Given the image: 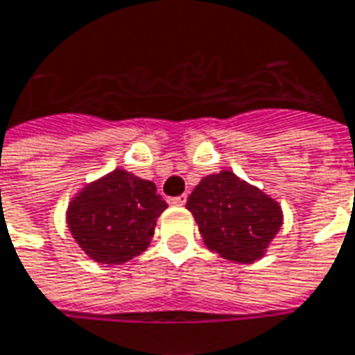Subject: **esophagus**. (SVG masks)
<instances>
[{
    "mask_svg": "<svg viewBox=\"0 0 355 355\" xmlns=\"http://www.w3.org/2000/svg\"><path fill=\"white\" fill-rule=\"evenodd\" d=\"M168 204H173V206H184L187 204V194H180V196H175L168 200Z\"/></svg>",
    "mask_w": 355,
    "mask_h": 355,
    "instance_id": "34e87169",
    "label": "esophagus"
}]
</instances>
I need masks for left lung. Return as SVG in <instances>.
<instances>
[{"label": "left lung", "instance_id": "obj_1", "mask_svg": "<svg viewBox=\"0 0 355 355\" xmlns=\"http://www.w3.org/2000/svg\"><path fill=\"white\" fill-rule=\"evenodd\" d=\"M208 248L235 262H254L282 227V209L231 171L209 175L188 196Z\"/></svg>", "mask_w": 355, "mask_h": 355}]
</instances>
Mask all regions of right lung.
<instances>
[{
    "instance_id": "right-lung-1",
    "label": "right lung",
    "mask_w": 355,
    "mask_h": 355,
    "mask_svg": "<svg viewBox=\"0 0 355 355\" xmlns=\"http://www.w3.org/2000/svg\"><path fill=\"white\" fill-rule=\"evenodd\" d=\"M167 202L151 180L114 171L96 180L67 209L69 231L101 264H122L146 250Z\"/></svg>"
}]
</instances>
